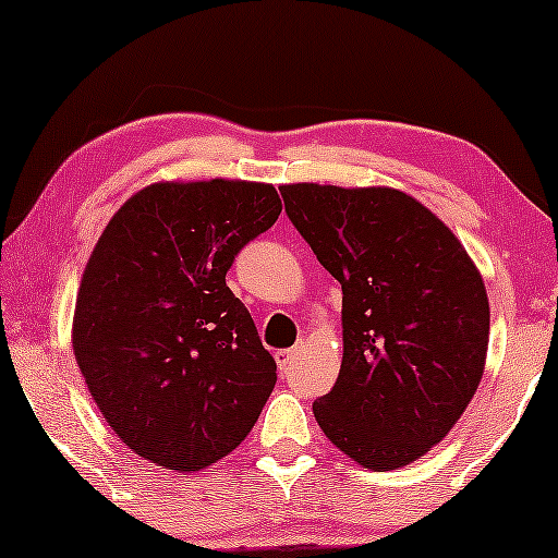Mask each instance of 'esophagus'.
Returning <instances> with one entry per match:
<instances>
[{
  "instance_id": "1",
  "label": "esophagus",
  "mask_w": 558,
  "mask_h": 558,
  "mask_svg": "<svg viewBox=\"0 0 558 558\" xmlns=\"http://www.w3.org/2000/svg\"><path fill=\"white\" fill-rule=\"evenodd\" d=\"M302 348H304V345H294V348H289V350H277V363H279V368H281V371L292 368L296 357L302 355Z\"/></svg>"
}]
</instances>
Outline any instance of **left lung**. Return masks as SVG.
I'll use <instances>...</instances> for the list:
<instances>
[{
  "mask_svg": "<svg viewBox=\"0 0 558 558\" xmlns=\"http://www.w3.org/2000/svg\"><path fill=\"white\" fill-rule=\"evenodd\" d=\"M287 216L342 287V365L312 403L325 437L373 472L449 434L485 371L490 304L462 241L393 187L281 185Z\"/></svg>",
  "mask_w": 558,
  "mask_h": 558,
  "instance_id": "8db88e82",
  "label": "left lung"
}]
</instances>
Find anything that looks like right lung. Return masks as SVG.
<instances>
[{
	"mask_svg": "<svg viewBox=\"0 0 558 558\" xmlns=\"http://www.w3.org/2000/svg\"><path fill=\"white\" fill-rule=\"evenodd\" d=\"M279 213L266 182H155L113 213L90 251L75 361L117 437L157 468L223 460L274 391L277 363L226 271Z\"/></svg>",
	"mask_w": 558,
	"mask_h": 558,
	"instance_id": "1",
	"label": "right lung"
}]
</instances>
